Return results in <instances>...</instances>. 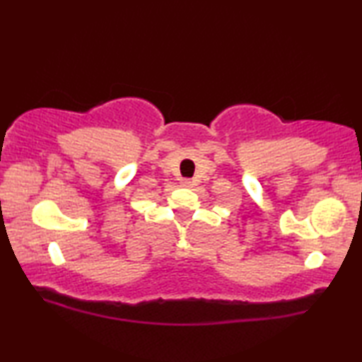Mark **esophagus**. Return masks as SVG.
I'll list each match as a JSON object with an SVG mask.
<instances>
[{
	"mask_svg": "<svg viewBox=\"0 0 362 362\" xmlns=\"http://www.w3.org/2000/svg\"><path fill=\"white\" fill-rule=\"evenodd\" d=\"M182 185H183V187H192L193 182L189 180V179H183V180H182Z\"/></svg>",
	"mask_w": 362,
	"mask_h": 362,
	"instance_id": "obj_1",
	"label": "esophagus"
}]
</instances>
